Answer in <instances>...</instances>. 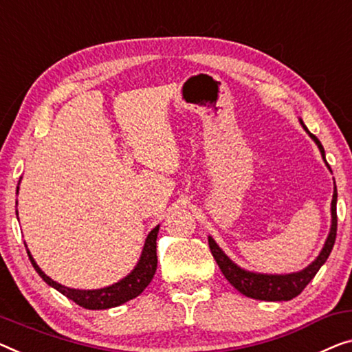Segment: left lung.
Masks as SVG:
<instances>
[{
    "mask_svg": "<svg viewBox=\"0 0 352 352\" xmlns=\"http://www.w3.org/2000/svg\"><path fill=\"white\" fill-rule=\"evenodd\" d=\"M300 124L303 129L307 131L308 135L316 142L319 151H321L324 161H326V153L321 142L316 135L311 134L310 131L300 120ZM327 164V161H326ZM329 167V164H327ZM330 169V167H329ZM335 239H337V186L333 188V197H332V226H330L329 237L324 243V248L316 259H314L310 265L296 274H287V275H267V274H254V272H248L240 269L237 264H234L226 254L223 253V250L219 248L217 242L212 237H208V246L212 251L214 261L219 269H221L223 275L226 276V280L232 285L239 292H242L243 296L256 298V300H267V302H283V300H291V298L297 297L303 289H305L308 283H310L314 275L318 274V270L321 269L324 262L327 261L330 251L333 248Z\"/></svg>",
    "mask_w": 352,
    "mask_h": 352,
    "instance_id": "1",
    "label": "left lung"
}]
</instances>
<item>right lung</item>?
I'll list each match as a JSON object with an SVG mask.
<instances>
[{
    "instance_id": "add662e5",
    "label": "right lung",
    "mask_w": 352,
    "mask_h": 352,
    "mask_svg": "<svg viewBox=\"0 0 352 352\" xmlns=\"http://www.w3.org/2000/svg\"><path fill=\"white\" fill-rule=\"evenodd\" d=\"M19 192V188H17ZM158 230L160 226H156L151 232L146 235L142 254L138 265L134 267V270L131 272L128 276H124L123 280L115 283L112 286L102 287V289H93V291H83V289H72V287H66L52 280L50 276H47L44 272L39 269V265L36 264L33 256L28 253V258L33 264L34 270L38 272L39 276L44 280L47 285L55 287L56 291H60L63 296L71 298L72 302H76L77 305H80L87 310H107V308H113L122 305V303L135 298L139 294H142L146 286L150 285V281L153 280V275L158 267V256H156V239H158Z\"/></svg>"
}]
</instances>
